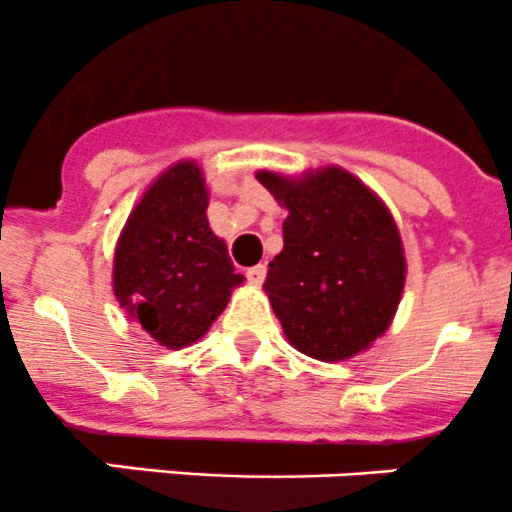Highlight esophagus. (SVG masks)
I'll return each mask as SVG.
<instances>
[{
  "instance_id": "obj_1",
  "label": "esophagus",
  "mask_w": 512,
  "mask_h": 512,
  "mask_svg": "<svg viewBox=\"0 0 512 512\" xmlns=\"http://www.w3.org/2000/svg\"><path fill=\"white\" fill-rule=\"evenodd\" d=\"M265 275H267V267L262 265H255V267H250V270H247V280L252 282V285H262V280H265Z\"/></svg>"
}]
</instances>
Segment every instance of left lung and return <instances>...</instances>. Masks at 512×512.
I'll list each match as a JSON object with an SVG mask.
<instances>
[{"mask_svg": "<svg viewBox=\"0 0 512 512\" xmlns=\"http://www.w3.org/2000/svg\"><path fill=\"white\" fill-rule=\"evenodd\" d=\"M287 210L285 247L262 289L287 342L319 361H347L384 337L406 285L399 225L384 200L342 165L299 175L257 170Z\"/></svg>", "mask_w": 512, "mask_h": 512, "instance_id": "obj_1", "label": "left lung"}]
</instances>
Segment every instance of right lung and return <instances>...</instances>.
Segmentation results:
<instances>
[{
  "instance_id": "obj_1",
  "label": "right lung",
  "mask_w": 512,
  "mask_h": 512,
  "mask_svg": "<svg viewBox=\"0 0 512 512\" xmlns=\"http://www.w3.org/2000/svg\"><path fill=\"white\" fill-rule=\"evenodd\" d=\"M208 203L198 160H178L143 190L113 250L118 304L165 349L205 337L245 282L208 223Z\"/></svg>"
}]
</instances>
